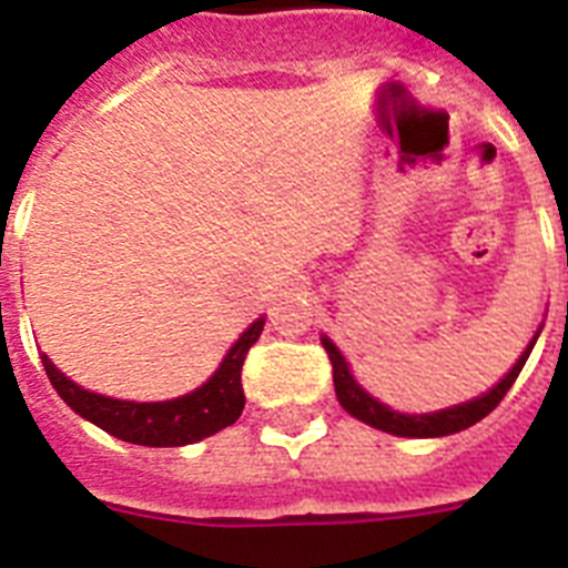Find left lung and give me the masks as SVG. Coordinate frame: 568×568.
<instances>
[{
  "label": "left lung",
  "mask_w": 568,
  "mask_h": 568,
  "mask_svg": "<svg viewBox=\"0 0 568 568\" xmlns=\"http://www.w3.org/2000/svg\"><path fill=\"white\" fill-rule=\"evenodd\" d=\"M542 332V323L537 326L535 337L528 341V346L523 349V355L517 357V364L503 375V378L488 389V393L476 395L470 402H462L454 404V407H445V409H436V413H402V409L389 407V404L378 402L373 393H366L357 378L352 375L349 369V361L343 357V352L337 349L335 341L328 335H321L323 349L328 352V361H332V373H335V395L341 407L349 413L352 418L357 422L369 424L375 430H384V433H393V436H404V438H438V436H450V433H459V430H468L470 424L483 422L488 416L490 409L497 407L503 402V395L511 389V384L517 381L519 369L526 366L528 355L535 349L537 337Z\"/></svg>",
  "instance_id": "8db88e82"
}]
</instances>
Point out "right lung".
Returning a JSON list of instances; mask_svg holds the SVG:
<instances>
[{
  "label": "right lung",
  "instance_id": "obj_1",
  "mask_svg": "<svg viewBox=\"0 0 568 568\" xmlns=\"http://www.w3.org/2000/svg\"><path fill=\"white\" fill-rule=\"evenodd\" d=\"M262 326H265V317H256L236 337L216 373L204 381L202 387L170 398V402H126V398L92 393V389L80 387L78 381H71L63 369H57V364L45 352L40 357L57 395L80 418L92 422L109 436L130 442V445L181 447L195 445L213 433L225 430L242 416V409H245L242 364H245L247 349L260 341Z\"/></svg>",
  "mask_w": 568,
  "mask_h": 568
}]
</instances>
